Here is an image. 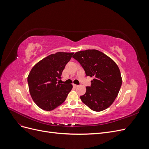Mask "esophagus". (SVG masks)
<instances>
[{
  "instance_id": "esophagus-1",
  "label": "esophagus",
  "mask_w": 149,
  "mask_h": 149,
  "mask_svg": "<svg viewBox=\"0 0 149 149\" xmlns=\"http://www.w3.org/2000/svg\"><path fill=\"white\" fill-rule=\"evenodd\" d=\"M73 87H74V88H77V87H78V86H79L78 85H77V84H73Z\"/></svg>"
}]
</instances>
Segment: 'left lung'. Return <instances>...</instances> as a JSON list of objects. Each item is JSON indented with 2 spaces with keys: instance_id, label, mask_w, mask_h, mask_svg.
Returning <instances> with one entry per match:
<instances>
[{
  "instance_id": "obj_1",
  "label": "left lung",
  "mask_w": 149,
  "mask_h": 149,
  "mask_svg": "<svg viewBox=\"0 0 149 149\" xmlns=\"http://www.w3.org/2000/svg\"><path fill=\"white\" fill-rule=\"evenodd\" d=\"M73 58L82 66L86 76L93 77L91 86L80 96L84 104L94 111L109 107L118 96L122 77L118 66L110 57L97 49H86L74 53Z\"/></svg>"
}]
</instances>
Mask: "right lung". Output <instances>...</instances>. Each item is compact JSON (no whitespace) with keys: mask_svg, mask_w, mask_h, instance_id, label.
Wrapping results in <instances>:
<instances>
[{"mask_svg":"<svg viewBox=\"0 0 149 149\" xmlns=\"http://www.w3.org/2000/svg\"><path fill=\"white\" fill-rule=\"evenodd\" d=\"M74 53L57 52L38 61L31 70L27 81L31 98L40 108L52 111L64 102L73 88L57 80Z\"/></svg>","mask_w":149,"mask_h":149,"instance_id":"add662e5","label":"right lung"}]
</instances>
